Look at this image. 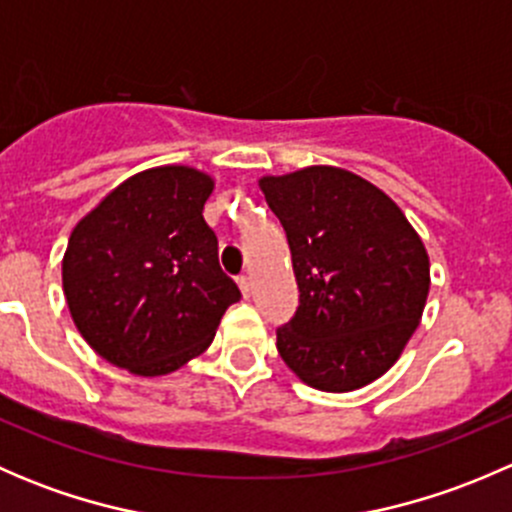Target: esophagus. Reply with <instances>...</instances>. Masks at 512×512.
Masks as SVG:
<instances>
[{"instance_id": "obj_1", "label": "esophagus", "mask_w": 512, "mask_h": 512, "mask_svg": "<svg viewBox=\"0 0 512 512\" xmlns=\"http://www.w3.org/2000/svg\"><path fill=\"white\" fill-rule=\"evenodd\" d=\"M237 287H240V292H242V297H250V292H252V282H250V277L247 275H242V277H237Z\"/></svg>"}]
</instances>
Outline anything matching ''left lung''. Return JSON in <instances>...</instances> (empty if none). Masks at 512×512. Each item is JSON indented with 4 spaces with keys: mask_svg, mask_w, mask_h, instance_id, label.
I'll return each mask as SVG.
<instances>
[{
    "mask_svg": "<svg viewBox=\"0 0 512 512\" xmlns=\"http://www.w3.org/2000/svg\"><path fill=\"white\" fill-rule=\"evenodd\" d=\"M292 252L299 307L282 361L319 391L361 389L399 361L431 287L423 240L381 188L337 165L257 180Z\"/></svg>",
    "mask_w": 512,
    "mask_h": 512,
    "instance_id": "obj_1",
    "label": "left lung"
}]
</instances>
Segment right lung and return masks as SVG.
I'll return each mask as SVG.
<instances>
[{
    "label": "right lung",
    "mask_w": 512,
    "mask_h": 512,
    "mask_svg": "<svg viewBox=\"0 0 512 512\" xmlns=\"http://www.w3.org/2000/svg\"><path fill=\"white\" fill-rule=\"evenodd\" d=\"M215 178L190 165L141 170L74 225L61 260L81 337L113 366L165 376L213 344L240 289L203 218Z\"/></svg>",
    "instance_id": "1"
}]
</instances>
